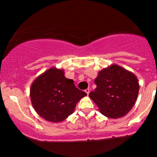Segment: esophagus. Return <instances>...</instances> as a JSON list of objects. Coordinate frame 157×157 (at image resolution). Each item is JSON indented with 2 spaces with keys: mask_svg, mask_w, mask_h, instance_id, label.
Here are the masks:
<instances>
[{
  "mask_svg": "<svg viewBox=\"0 0 157 157\" xmlns=\"http://www.w3.org/2000/svg\"><path fill=\"white\" fill-rule=\"evenodd\" d=\"M90 90L89 88L86 89V90H85V92H86V93L87 95H89V93H90Z\"/></svg>",
  "mask_w": 157,
  "mask_h": 157,
  "instance_id": "1",
  "label": "esophagus"
}]
</instances>
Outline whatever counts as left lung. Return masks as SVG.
<instances>
[{
	"instance_id": "obj_1",
	"label": "left lung",
	"mask_w": 157,
	"mask_h": 157,
	"mask_svg": "<svg viewBox=\"0 0 157 157\" xmlns=\"http://www.w3.org/2000/svg\"><path fill=\"white\" fill-rule=\"evenodd\" d=\"M96 88L89 96L102 115L110 118L123 117L135 104L139 91L137 77L120 66L113 64L99 72Z\"/></svg>"
}]
</instances>
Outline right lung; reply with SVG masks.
Returning a JSON list of instances; mask_svg holds the SVG:
<instances>
[{"mask_svg":"<svg viewBox=\"0 0 157 157\" xmlns=\"http://www.w3.org/2000/svg\"><path fill=\"white\" fill-rule=\"evenodd\" d=\"M86 95L76 87L74 80L64 77V71L57 68L49 69L38 77L30 89L33 108L42 118L52 122L66 119Z\"/></svg>","mask_w":157,"mask_h":157,"instance_id":"right-lung-1","label":"right lung"}]
</instances>
